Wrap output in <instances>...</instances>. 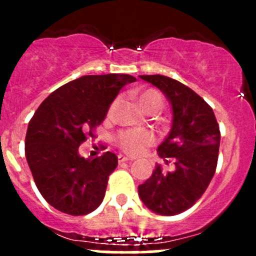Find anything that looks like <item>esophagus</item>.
Listing matches in <instances>:
<instances>
[{"label": "esophagus", "instance_id": "esophagus-1", "mask_svg": "<svg viewBox=\"0 0 256 256\" xmlns=\"http://www.w3.org/2000/svg\"><path fill=\"white\" fill-rule=\"evenodd\" d=\"M118 160L120 164H122V162H128V161H132L134 158H131V157H128L125 156V154H118Z\"/></svg>", "mask_w": 256, "mask_h": 256}]
</instances>
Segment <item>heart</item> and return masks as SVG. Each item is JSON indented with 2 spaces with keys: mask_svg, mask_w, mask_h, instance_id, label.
Wrapping results in <instances>:
<instances>
[{
  "mask_svg": "<svg viewBox=\"0 0 256 256\" xmlns=\"http://www.w3.org/2000/svg\"><path fill=\"white\" fill-rule=\"evenodd\" d=\"M118 100L110 106V112L115 109ZM138 104L146 112H158L164 108V96L157 90H144L138 95ZM118 144L125 152L131 154H141L147 146L154 144V134L147 130H128L124 131L118 138Z\"/></svg>",
  "mask_w": 256,
  "mask_h": 256,
  "instance_id": "heart-1",
  "label": "heart"
}]
</instances>
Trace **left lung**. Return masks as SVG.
<instances>
[{
    "label": "left lung",
    "instance_id": "left-lung-1",
    "mask_svg": "<svg viewBox=\"0 0 256 256\" xmlns=\"http://www.w3.org/2000/svg\"><path fill=\"white\" fill-rule=\"evenodd\" d=\"M140 78L158 88L171 104V130L157 152L162 158H174L176 168L164 172L156 164L151 177L138 186V196L154 213L176 216L192 207L210 183L220 131L213 109L184 84L160 74Z\"/></svg>",
    "mask_w": 256,
    "mask_h": 256
}]
</instances>
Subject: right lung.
Listing matches in <instances>:
<instances>
[{"label":"right lung","instance_id":"add662e5","mask_svg":"<svg viewBox=\"0 0 256 256\" xmlns=\"http://www.w3.org/2000/svg\"><path fill=\"white\" fill-rule=\"evenodd\" d=\"M128 74L84 76L54 90L28 124L26 158L46 200L70 216H85L104 200L118 157L105 152L94 160L79 154L80 144L102 122Z\"/></svg>","mask_w":256,"mask_h":256}]
</instances>
